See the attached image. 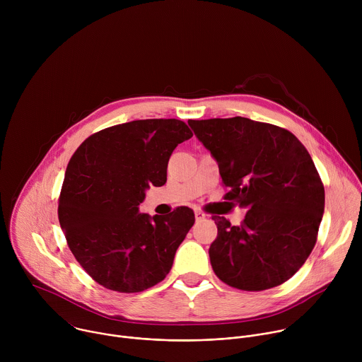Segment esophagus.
Instances as JSON below:
<instances>
[{"mask_svg":"<svg viewBox=\"0 0 362 362\" xmlns=\"http://www.w3.org/2000/svg\"><path fill=\"white\" fill-rule=\"evenodd\" d=\"M194 216H196V221H203L206 218V215L202 211H194Z\"/></svg>","mask_w":362,"mask_h":362,"instance_id":"esophagus-1","label":"esophagus"}]
</instances>
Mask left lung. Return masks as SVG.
Segmentation results:
<instances>
[{
	"mask_svg": "<svg viewBox=\"0 0 362 362\" xmlns=\"http://www.w3.org/2000/svg\"><path fill=\"white\" fill-rule=\"evenodd\" d=\"M219 165L225 200L247 209L239 226L212 216L209 247L216 276L242 291L286 282L311 255L325 206L320 173L286 129L246 117L189 120Z\"/></svg>",
	"mask_w": 362,
	"mask_h": 362,
	"instance_id": "obj_1",
	"label": "left lung"
}]
</instances>
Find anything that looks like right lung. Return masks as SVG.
<instances>
[{"label":"right lung","mask_w":362,"mask_h":362,"mask_svg":"<svg viewBox=\"0 0 362 362\" xmlns=\"http://www.w3.org/2000/svg\"><path fill=\"white\" fill-rule=\"evenodd\" d=\"M193 133L176 119L134 120L87 137L71 156L59 221L81 268L101 286L133 293L162 282L194 223L179 206L169 216L139 214L144 190L163 186L176 146Z\"/></svg>","instance_id":"obj_1"}]
</instances>
